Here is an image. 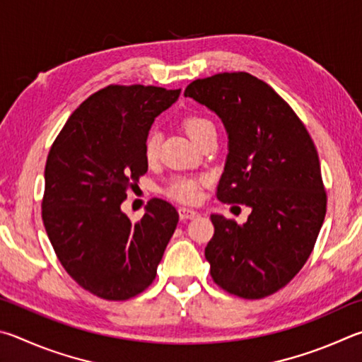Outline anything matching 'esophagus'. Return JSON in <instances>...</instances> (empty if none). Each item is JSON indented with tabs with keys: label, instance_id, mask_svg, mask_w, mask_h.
Masks as SVG:
<instances>
[{
	"label": "esophagus",
	"instance_id": "obj_1",
	"mask_svg": "<svg viewBox=\"0 0 362 362\" xmlns=\"http://www.w3.org/2000/svg\"><path fill=\"white\" fill-rule=\"evenodd\" d=\"M177 213H180V218H181L182 221L194 219L195 216H197V211L189 210V208H180V210H177Z\"/></svg>",
	"mask_w": 362,
	"mask_h": 362
}]
</instances>
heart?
<instances>
[{
	"label": "heart",
	"instance_id": "heart-1",
	"mask_svg": "<svg viewBox=\"0 0 362 362\" xmlns=\"http://www.w3.org/2000/svg\"><path fill=\"white\" fill-rule=\"evenodd\" d=\"M185 129L187 135L191 136L195 143H199L206 133L216 132L214 124L210 119L204 116H189L185 120ZM158 148H160V135L157 130H151L144 138L143 152L148 162H154L158 156ZM204 185V180L187 176H177L170 181L167 187L168 197L175 199L182 204H195L200 197V186Z\"/></svg>",
	"mask_w": 362,
	"mask_h": 362
}]
</instances>
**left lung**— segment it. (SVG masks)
<instances>
[{
	"mask_svg": "<svg viewBox=\"0 0 362 362\" xmlns=\"http://www.w3.org/2000/svg\"><path fill=\"white\" fill-rule=\"evenodd\" d=\"M229 136L218 199L251 208L245 224L211 214L205 248L214 283L243 299L286 286L313 251L326 216L318 152L286 101L250 73H219L186 87Z\"/></svg>",
	"mask_w": 362,
	"mask_h": 362,
	"instance_id": "8db88e82",
	"label": "left lung"
}]
</instances>
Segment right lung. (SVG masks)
Instances as JSON below:
<instances>
[{"mask_svg": "<svg viewBox=\"0 0 362 362\" xmlns=\"http://www.w3.org/2000/svg\"><path fill=\"white\" fill-rule=\"evenodd\" d=\"M181 88L107 86L82 101L49 151L42 223L63 269L93 296L127 300L154 281L180 214L152 199L138 223L120 210L148 171L143 144Z\"/></svg>", "mask_w": 362, "mask_h": 362, "instance_id": "1", "label": "right lung"}]
</instances>
